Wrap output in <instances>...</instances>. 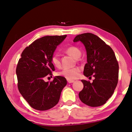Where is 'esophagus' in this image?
Returning <instances> with one entry per match:
<instances>
[{"instance_id": "esophagus-1", "label": "esophagus", "mask_w": 132, "mask_h": 132, "mask_svg": "<svg viewBox=\"0 0 132 132\" xmlns=\"http://www.w3.org/2000/svg\"><path fill=\"white\" fill-rule=\"evenodd\" d=\"M67 81H68V83H69V84L73 83V82H74V80H71V79H68V80H67Z\"/></svg>"}]
</instances>
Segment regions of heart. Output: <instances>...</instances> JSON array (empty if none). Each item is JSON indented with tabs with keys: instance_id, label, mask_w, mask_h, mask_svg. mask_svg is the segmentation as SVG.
Masks as SVG:
<instances>
[{
	"instance_id": "b5f03b06",
	"label": "heart",
	"mask_w": 132,
	"mask_h": 132,
	"mask_svg": "<svg viewBox=\"0 0 132 132\" xmlns=\"http://www.w3.org/2000/svg\"><path fill=\"white\" fill-rule=\"evenodd\" d=\"M66 52L75 59H78L81 55V52L78 48L76 46H70L65 50ZM51 62L55 68L61 66V61L58 54H54L51 57ZM81 70L79 68H74L71 69H63L62 70L58 73L59 76L63 77L68 79H74L77 78Z\"/></svg>"
}]
</instances>
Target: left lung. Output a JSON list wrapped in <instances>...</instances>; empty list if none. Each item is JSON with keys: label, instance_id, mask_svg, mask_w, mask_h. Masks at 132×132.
<instances>
[{"label": "left lung", "instance_id": "obj_1", "mask_svg": "<svg viewBox=\"0 0 132 132\" xmlns=\"http://www.w3.org/2000/svg\"><path fill=\"white\" fill-rule=\"evenodd\" d=\"M78 41L84 44L87 53L84 76L88 77L93 75L95 78L92 83L81 80L84 88L79 93V99L89 106H100L112 97L117 86L119 70L118 61L112 48L93 34L77 35L73 42Z\"/></svg>", "mask_w": 132, "mask_h": 132}]
</instances>
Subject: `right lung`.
Returning <instances> with one entry per match:
<instances>
[{
    "mask_svg": "<svg viewBox=\"0 0 132 132\" xmlns=\"http://www.w3.org/2000/svg\"><path fill=\"white\" fill-rule=\"evenodd\" d=\"M66 37L45 36L38 39L24 48L18 61L16 69L18 90L30 106L36 110H47L55 106L67 85L66 78L62 76H56L51 82L43 79L46 76H53L55 68L51 57Z\"/></svg>",
    "mask_w": 132,
    "mask_h": 132,
    "instance_id": "1",
    "label": "right lung"
}]
</instances>
